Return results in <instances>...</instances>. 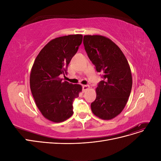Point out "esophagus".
I'll use <instances>...</instances> for the list:
<instances>
[{"label": "esophagus", "instance_id": "1", "mask_svg": "<svg viewBox=\"0 0 161 161\" xmlns=\"http://www.w3.org/2000/svg\"><path fill=\"white\" fill-rule=\"evenodd\" d=\"M90 88V86L89 85H83L82 86V92H86V90H88Z\"/></svg>", "mask_w": 161, "mask_h": 161}]
</instances>
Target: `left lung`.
Returning a JSON list of instances; mask_svg holds the SVG:
<instances>
[{
    "instance_id": "1",
    "label": "left lung",
    "mask_w": 161,
    "mask_h": 161,
    "mask_svg": "<svg viewBox=\"0 0 161 161\" xmlns=\"http://www.w3.org/2000/svg\"><path fill=\"white\" fill-rule=\"evenodd\" d=\"M85 49L96 70L103 74L91 104L98 118L111 119L124 109L132 86V76L124 53L110 39L102 36H85Z\"/></svg>"
}]
</instances>
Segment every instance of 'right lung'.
I'll return each mask as SVG.
<instances>
[{"label": "right lung", "instance_id": "add662e5", "mask_svg": "<svg viewBox=\"0 0 161 161\" xmlns=\"http://www.w3.org/2000/svg\"><path fill=\"white\" fill-rule=\"evenodd\" d=\"M82 41L80 34L53 39L42 48L34 61L30 74V89L43 116L59 123L73 114V101L82 91L80 85L63 81L69 63Z\"/></svg>", "mask_w": 161, "mask_h": 161}]
</instances>
